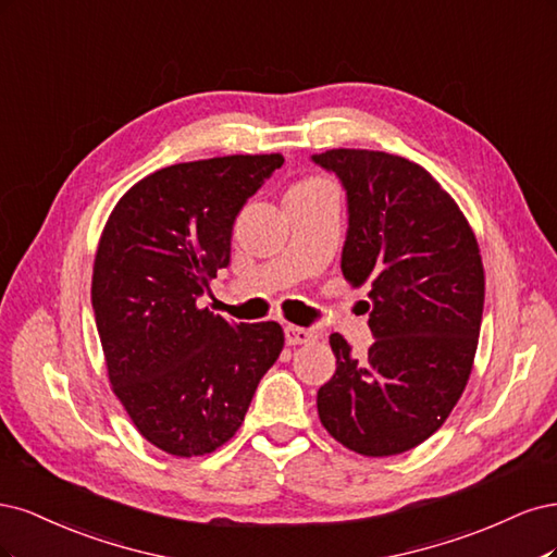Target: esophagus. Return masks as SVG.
<instances>
[{"label":"esophagus","instance_id":"1","mask_svg":"<svg viewBox=\"0 0 557 557\" xmlns=\"http://www.w3.org/2000/svg\"><path fill=\"white\" fill-rule=\"evenodd\" d=\"M284 337H286V345H308L317 337L310 329H300V326H286L284 329Z\"/></svg>","mask_w":557,"mask_h":557}]
</instances>
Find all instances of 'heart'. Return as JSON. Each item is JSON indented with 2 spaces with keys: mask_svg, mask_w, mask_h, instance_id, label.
I'll use <instances>...</instances> for the list:
<instances>
[{
  "mask_svg": "<svg viewBox=\"0 0 557 557\" xmlns=\"http://www.w3.org/2000/svg\"><path fill=\"white\" fill-rule=\"evenodd\" d=\"M300 185H326V183H321V181H305V183H300Z\"/></svg>",
  "mask_w": 557,
  "mask_h": 557,
  "instance_id": "obj_1",
  "label": "heart"
}]
</instances>
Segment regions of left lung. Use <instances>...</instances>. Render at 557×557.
I'll return each mask as SVG.
<instances>
[{"label":"left lung","instance_id":"obj_1","mask_svg":"<svg viewBox=\"0 0 557 557\" xmlns=\"http://www.w3.org/2000/svg\"><path fill=\"white\" fill-rule=\"evenodd\" d=\"M347 191L343 275L370 286L374 343L363 358L333 333L335 374L317 393L329 433L361 456L425 442L470 380L483 263L474 233L440 183L405 157L376 150L312 154Z\"/></svg>","mask_w":557,"mask_h":557}]
</instances>
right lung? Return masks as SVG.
<instances>
[{"label":"right lung","mask_w":557,"mask_h":557,"mask_svg":"<svg viewBox=\"0 0 557 557\" xmlns=\"http://www.w3.org/2000/svg\"><path fill=\"white\" fill-rule=\"evenodd\" d=\"M282 154H231L150 173L103 226L92 308L113 393L161 451L206 456L245 421L284 347L275 321L196 308L231 261V231Z\"/></svg>","instance_id":"right-lung-1"}]
</instances>
